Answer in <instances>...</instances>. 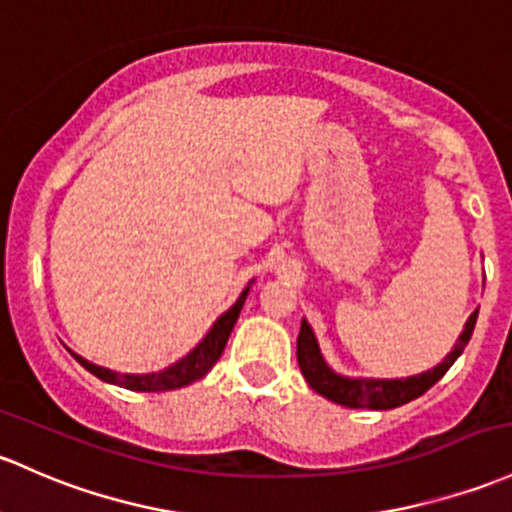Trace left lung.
I'll use <instances>...</instances> for the list:
<instances>
[{"instance_id": "1", "label": "left lung", "mask_w": 512, "mask_h": 512, "mask_svg": "<svg viewBox=\"0 0 512 512\" xmlns=\"http://www.w3.org/2000/svg\"><path fill=\"white\" fill-rule=\"evenodd\" d=\"M476 319L478 309L473 311L469 321H466L464 333H461L459 341H456L454 351L446 355L437 368L402 380H353L336 375L324 363V358H321L319 343H316L311 326L306 324V321H301V331L297 338V360L301 375H304L306 383L311 385V390H316L319 395H324L326 400L336 402V405L351 407V410H392V407H400L405 405V402L417 400L419 395H424L429 387L444 378L446 370H449L451 365H454V360L464 353L466 343H469L473 333V326H476Z\"/></svg>"}]
</instances>
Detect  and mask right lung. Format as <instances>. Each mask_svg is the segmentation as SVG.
Here are the masks:
<instances>
[{
    "instance_id": "1",
    "label": "right lung",
    "mask_w": 512,
    "mask_h": 512,
    "mask_svg": "<svg viewBox=\"0 0 512 512\" xmlns=\"http://www.w3.org/2000/svg\"><path fill=\"white\" fill-rule=\"evenodd\" d=\"M245 297H247V289L240 294V299L235 301V304L230 306V309L225 311L218 321H215L211 331H208V336L203 338V341L198 343V346L193 348L186 358H181L179 363L169 365L166 370H159V373H149V375L112 373V370L100 368V365H95V363H88V360L80 358V355H75V353L73 355L85 370H90V373L95 375V378L105 380V383H112V385L127 387V390H134V392H164V390H176V387L191 385V383H196V380H201L203 375H206L208 370L218 363L220 355H223L225 343H228V338H230V331H233L235 321H238V316H240L242 304H245Z\"/></svg>"
}]
</instances>
